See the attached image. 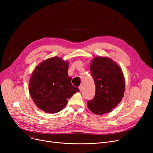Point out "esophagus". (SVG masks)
Segmentation results:
<instances>
[{
	"instance_id": "1",
	"label": "esophagus",
	"mask_w": 153,
	"mask_h": 153,
	"mask_svg": "<svg viewBox=\"0 0 153 153\" xmlns=\"http://www.w3.org/2000/svg\"><path fill=\"white\" fill-rule=\"evenodd\" d=\"M82 88H83V86H82V85H81L79 87V89H80V91L82 90Z\"/></svg>"
}]
</instances>
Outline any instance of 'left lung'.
I'll return each instance as SVG.
<instances>
[{
    "instance_id": "8db88e82",
    "label": "left lung",
    "mask_w": 153,
    "mask_h": 153,
    "mask_svg": "<svg viewBox=\"0 0 153 153\" xmlns=\"http://www.w3.org/2000/svg\"><path fill=\"white\" fill-rule=\"evenodd\" d=\"M90 69L94 78L96 93L87 102V107L96 115L112 112L121 102L125 91V79L118 64L107 57H96Z\"/></svg>"
}]
</instances>
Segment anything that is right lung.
<instances>
[{
    "instance_id": "add662e5",
    "label": "right lung",
    "mask_w": 153,
    "mask_h": 153,
    "mask_svg": "<svg viewBox=\"0 0 153 153\" xmlns=\"http://www.w3.org/2000/svg\"><path fill=\"white\" fill-rule=\"evenodd\" d=\"M69 64L59 57L48 58L37 66L32 73L29 89L38 107L50 114L62 110L68 99L80 91L68 77Z\"/></svg>"
}]
</instances>
